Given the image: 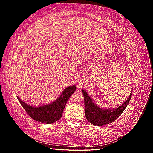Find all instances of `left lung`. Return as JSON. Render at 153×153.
<instances>
[{
    "label": "left lung",
    "instance_id": "obj_1",
    "mask_svg": "<svg viewBox=\"0 0 153 153\" xmlns=\"http://www.w3.org/2000/svg\"><path fill=\"white\" fill-rule=\"evenodd\" d=\"M82 92L84 97L86 119L89 123L96 126H103L114 122L126 108L129 103L132 94V92H131L126 101L115 109L101 108L94 103V101L85 91L82 89Z\"/></svg>",
    "mask_w": 153,
    "mask_h": 153
}]
</instances>
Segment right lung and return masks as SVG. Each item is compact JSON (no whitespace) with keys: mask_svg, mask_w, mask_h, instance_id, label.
<instances>
[{"mask_svg":"<svg viewBox=\"0 0 153 153\" xmlns=\"http://www.w3.org/2000/svg\"><path fill=\"white\" fill-rule=\"evenodd\" d=\"M75 90V85L69 86L62 91L61 94L53 102L38 107L25 103L18 98V96L17 98L31 118L40 123L52 124L56 122L62 117L67 101Z\"/></svg>","mask_w":153,"mask_h":153,"instance_id":"add662e5","label":"right lung"}]
</instances>
